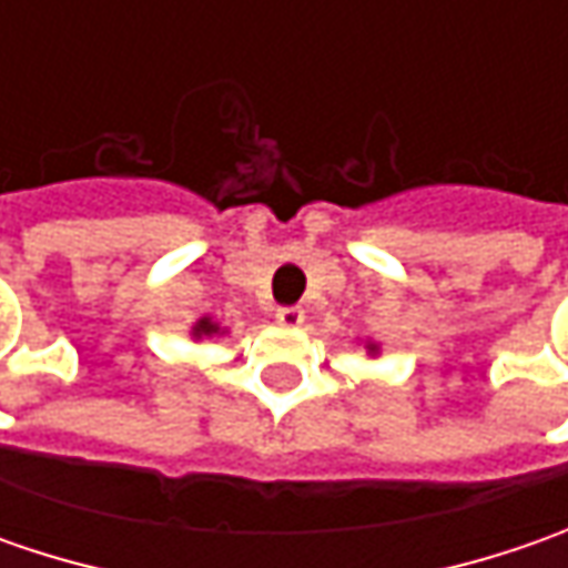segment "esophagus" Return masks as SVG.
I'll return each instance as SVG.
<instances>
[{
    "instance_id": "esophagus-1",
    "label": "esophagus",
    "mask_w": 568,
    "mask_h": 568,
    "mask_svg": "<svg viewBox=\"0 0 568 568\" xmlns=\"http://www.w3.org/2000/svg\"><path fill=\"white\" fill-rule=\"evenodd\" d=\"M274 318H277L281 325H287V328H296V325H303L306 313H303L300 306H281V310L274 313Z\"/></svg>"
}]
</instances>
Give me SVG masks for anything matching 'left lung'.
I'll use <instances>...</instances> for the list:
<instances>
[{
  "label": "left lung",
  "instance_id": "1",
  "mask_svg": "<svg viewBox=\"0 0 568 568\" xmlns=\"http://www.w3.org/2000/svg\"><path fill=\"white\" fill-rule=\"evenodd\" d=\"M363 347H366V354H369V357H376V354H379V344H376V341H366Z\"/></svg>",
  "mask_w": 568,
  "mask_h": 568
}]
</instances>
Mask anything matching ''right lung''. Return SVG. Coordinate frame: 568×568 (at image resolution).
Wrapping results in <instances>:
<instances>
[{
  "mask_svg": "<svg viewBox=\"0 0 568 568\" xmlns=\"http://www.w3.org/2000/svg\"><path fill=\"white\" fill-rule=\"evenodd\" d=\"M189 335H192L195 341L214 338V335H224V328H221V325H217L211 316H202L195 325H192V332H189Z\"/></svg>",
  "mask_w": 568,
  "mask_h": 568,
  "instance_id": "add662e5",
  "label": "right lung"
}]
</instances>
